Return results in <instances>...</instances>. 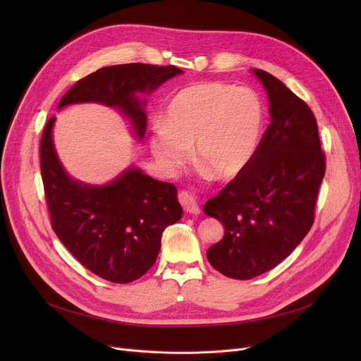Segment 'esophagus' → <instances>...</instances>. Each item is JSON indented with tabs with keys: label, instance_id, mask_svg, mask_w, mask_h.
Listing matches in <instances>:
<instances>
[{
	"label": "esophagus",
	"instance_id": "obj_1",
	"mask_svg": "<svg viewBox=\"0 0 361 361\" xmlns=\"http://www.w3.org/2000/svg\"><path fill=\"white\" fill-rule=\"evenodd\" d=\"M178 199L181 202V206L184 207V211L187 214H192V215H200V207L197 204V202L195 200V197L192 195H188L185 192H181L178 195Z\"/></svg>",
	"mask_w": 361,
	"mask_h": 361
}]
</instances>
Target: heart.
<instances>
[{"mask_svg": "<svg viewBox=\"0 0 361 361\" xmlns=\"http://www.w3.org/2000/svg\"><path fill=\"white\" fill-rule=\"evenodd\" d=\"M263 126L262 105L249 89L218 82L181 89L152 128L150 150L173 173L190 155L219 180L233 178L249 165Z\"/></svg>", "mask_w": 361, "mask_h": 361, "instance_id": "obj_1", "label": "heart"}]
</instances>
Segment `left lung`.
<instances>
[{"label": "left lung", "instance_id": "8db88e82", "mask_svg": "<svg viewBox=\"0 0 361 361\" xmlns=\"http://www.w3.org/2000/svg\"><path fill=\"white\" fill-rule=\"evenodd\" d=\"M253 74L268 93L271 124L249 165L203 206L225 230L207 260L234 279L268 272L294 252L313 225L326 168L307 104L272 74Z\"/></svg>", "mask_w": 361, "mask_h": 361}]
</instances>
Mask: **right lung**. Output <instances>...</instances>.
I'll return each mask as SVG.
<instances>
[{
    "mask_svg": "<svg viewBox=\"0 0 361 361\" xmlns=\"http://www.w3.org/2000/svg\"><path fill=\"white\" fill-rule=\"evenodd\" d=\"M174 66L121 64L99 68L75 83L59 109L73 104L117 108L133 135L146 131V99L162 83L181 74ZM49 118L41 139V173L52 230L67 250L94 275L117 283L143 276L158 257L168 225L183 216L174 184L158 181L131 165L104 185L86 184L67 174L54 146Z\"/></svg>",
    "mask_w": 361,
    "mask_h": 361,
    "instance_id": "obj_1",
    "label": "right lung"
}]
</instances>
